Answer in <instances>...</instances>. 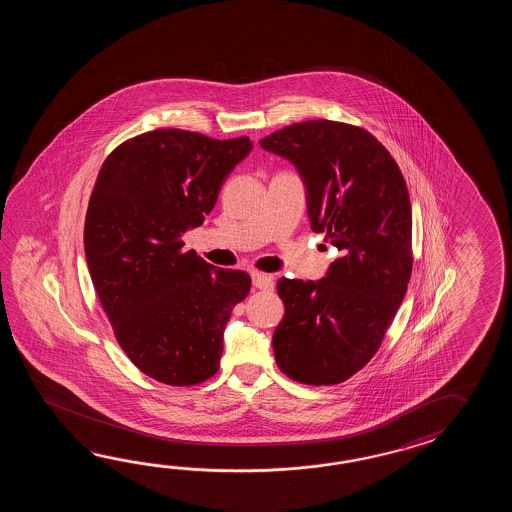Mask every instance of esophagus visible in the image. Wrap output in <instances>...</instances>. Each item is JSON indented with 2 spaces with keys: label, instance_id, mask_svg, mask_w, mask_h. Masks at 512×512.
Returning a JSON list of instances; mask_svg holds the SVG:
<instances>
[{
  "label": "esophagus",
  "instance_id": "1",
  "mask_svg": "<svg viewBox=\"0 0 512 512\" xmlns=\"http://www.w3.org/2000/svg\"><path fill=\"white\" fill-rule=\"evenodd\" d=\"M252 285L258 287L261 291H272L274 280L271 274H263V272H252Z\"/></svg>",
  "mask_w": 512,
  "mask_h": 512
}]
</instances>
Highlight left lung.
<instances>
[{
    "label": "left lung",
    "mask_w": 512,
    "mask_h": 512,
    "mask_svg": "<svg viewBox=\"0 0 512 512\" xmlns=\"http://www.w3.org/2000/svg\"><path fill=\"white\" fill-rule=\"evenodd\" d=\"M260 146L293 164L311 229L340 251L322 280H278L285 315L272 335L276 364L302 384H338L370 362L408 289V188L381 142L342 122L293 124Z\"/></svg>",
    "instance_id": "left-lung-1"
}]
</instances>
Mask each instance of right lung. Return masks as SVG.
<instances>
[{
  "instance_id": "obj_1",
  "label": "right lung",
  "mask_w": 512,
  "mask_h": 512,
  "mask_svg": "<svg viewBox=\"0 0 512 512\" xmlns=\"http://www.w3.org/2000/svg\"><path fill=\"white\" fill-rule=\"evenodd\" d=\"M251 150L249 137L148 131L100 168L84 227L87 269L120 348L155 381L192 386L218 371L251 276L183 251V234L203 225Z\"/></svg>"
}]
</instances>
